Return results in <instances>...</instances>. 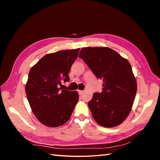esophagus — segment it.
<instances>
[{"mask_svg": "<svg viewBox=\"0 0 160 160\" xmlns=\"http://www.w3.org/2000/svg\"><path fill=\"white\" fill-rule=\"evenodd\" d=\"M78 93H79V94L81 95H82L83 94V91H81V90H78Z\"/></svg>", "mask_w": 160, "mask_h": 160, "instance_id": "1", "label": "esophagus"}]
</instances>
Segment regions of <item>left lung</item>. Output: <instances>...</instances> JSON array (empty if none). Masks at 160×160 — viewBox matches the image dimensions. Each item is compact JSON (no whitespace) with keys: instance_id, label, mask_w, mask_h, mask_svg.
I'll list each match as a JSON object with an SVG mask.
<instances>
[{"instance_id":"8db88e82","label":"left lung","mask_w":160,"mask_h":160,"mask_svg":"<svg viewBox=\"0 0 160 160\" xmlns=\"http://www.w3.org/2000/svg\"><path fill=\"white\" fill-rule=\"evenodd\" d=\"M79 57L103 81L102 92H95L88 102L94 119L103 127L117 126L127 118L136 94L132 66L108 47L83 48Z\"/></svg>"}]
</instances>
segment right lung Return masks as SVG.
I'll return each instance as SVG.
<instances>
[{"instance_id": "right-lung-1", "label": "right lung", "mask_w": 160, "mask_h": 160, "mask_svg": "<svg viewBox=\"0 0 160 160\" xmlns=\"http://www.w3.org/2000/svg\"><path fill=\"white\" fill-rule=\"evenodd\" d=\"M79 49L60 51L45 55L30 70L26 94L33 113L39 122L55 128L68 121L79 100L77 91L59 88L69 81V72Z\"/></svg>"}]
</instances>
